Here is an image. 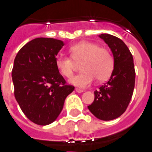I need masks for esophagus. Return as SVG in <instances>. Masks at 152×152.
Segmentation results:
<instances>
[{"mask_svg": "<svg viewBox=\"0 0 152 152\" xmlns=\"http://www.w3.org/2000/svg\"><path fill=\"white\" fill-rule=\"evenodd\" d=\"M75 91H76L77 93H83V92H84V90H83V89H78V88H76V89H75Z\"/></svg>", "mask_w": 152, "mask_h": 152, "instance_id": "esophagus-1", "label": "esophagus"}]
</instances>
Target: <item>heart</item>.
<instances>
[{
  "label": "heart",
  "mask_w": 152,
  "mask_h": 152,
  "mask_svg": "<svg viewBox=\"0 0 152 152\" xmlns=\"http://www.w3.org/2000/svg\"><path fill=\"white\" fill-rule=\"evenodd\" d=\"M70 56L58 57L55 66L61 75L70 77L74 74L75 63H80L82 70L79 75L71 77L70 83L75 86L85 88L89 86L94 78L98 82L108 79L114 67L113 58L105 48H100L98 44L84 41L70 48Z\"/></svg>",
  "instance_id": "obj_1"
}]
</instances>
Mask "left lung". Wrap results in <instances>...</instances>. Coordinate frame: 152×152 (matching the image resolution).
Instances as JSON below:
<instances>
[{
  "mask_svg": "<svg viewBox=\"0 0 152 152\" xmlns=\"http://www.w3.org/2000/svg\"><path fill=\"white\" fill-rule=\"evenodd\" d=\"M98 36L110 48L114 67L109 81L94 91V101L88 109L97 118L111 121L126 110L133 94L136 73L132 55L121 39L109 34Z\"/></svg>",
  "mask_w": 152,
  "mask_h": 152,
  "instance_id": "left-lung-1",
  "label": "left lung"
}]
</instances>
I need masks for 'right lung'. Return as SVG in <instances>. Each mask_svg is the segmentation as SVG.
I'll list each match as a JSON object with an SVG mask.
<instances>
[{
    "instance_id": "add662e5",
    "label": "right lung",
    "mask_w": 152,
    "mask_h": 152,
    "mask_svg": "<svg viewBox=\"0 0 152 152\" xmlns=\"http://www.w3.org/2000/svg\"><path fill=\"white\" fill-rule=\"evenodd\" d=\"M63 46V41L55 39H34L19 50L14 60L12 77L16 102L24 115L39 125L54 122L66 97L75 89L66 85L55 66Z\"/></svg>"
}]
</instances>
